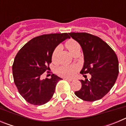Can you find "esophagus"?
Returning a JSON list of instances; mask_svg holds the SVG:
<instances>
[{"label":"esophagus","instance_id":"obj_1","mask_svg":"<svg viewBox=\"0 0 126 126\" xmlns=\"http://www.w3.org/2000/svg\"><path fill=\"white\" fill-rule=\"evenodd\" d=\"M64 79L65 80H67V81H73V79H69V78H64Z\"/></svg>","mask_w":126,"mask_h":126}]
</instances>
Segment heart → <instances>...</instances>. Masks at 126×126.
<instances>
[{
    "label": "heart",
    "instance_id": "obj_1",
    "mask_svg": "<svg viewBox=\"0 0 126 126\" xmlns=\"http://www.w3.org/2000/svg\"><path fill=\"white\" fill-rule=\"evenodd\" d=\"M67 48H68L69 50L71 53L75 50L76 48L80 47L79 43L76 42L74 40H70L67 41L65 43ZM61 50L60 47H57L55 48V49L53 50V53H52V59L53 61H55L57 59V57L58 55V53ZM78 66L76 65H64V66H61L59 67L57 69V73L59 75L62 76L65 78H71L73 77L74 74L76 73V72L78 71Z\"/></svg>",
    "mask_w": 126,
    "mask_h": 126
}]
</instances>
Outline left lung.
<instances>
[{
    "label": "left lung",
    "instance_id": "obj_1",
    "mask_svg": "<svg viewBox=\"0 0 126 126\" xmlns=\"http://www.w3.org/2000/svg\"><path fill=\"white\" fill-rule=\"evenodd\" d=\"M79 43L84 55L80 73H89L90 80H80L81 88L75 94L81 100L93 102L102 98L115 84L119 74V61L112 48L100 38L87 33H70Z\"/></svg>",
    "mask_w": 126,
    "mask_h": 126
}]
</instances>
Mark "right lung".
<instances>
[{
    "mask_svg": "<svg viewBox=\"0 0 126 126\" xmlns=\"http://www.w3.org/2000/svg\"><path fill=\"white\" fill-rule=\"evenodd\" d=\"M67 33H52L33 38L20 49L13 65L14 81L19 93L26 102L42 105L50 101L57 83L62 78L52 74L51 78L42 79L50 69L53 50L67 38Z\"/></svg>",
    "mask_w": 126,
    "mask_h": 126,
    "instance_id": "add662e5",
    "label": "right lung"
}]
</instances>
